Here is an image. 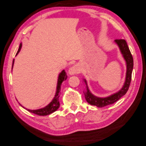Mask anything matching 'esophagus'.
<instances>
[{"label":"esophagus","mask_w":146,"mask_h":146,"mask_svg":"<svg viewBox=\"0 0 146 146\" xmlns=\"http://www.w3.org/2000/svg\"><path fill=\"white\" fill-rule=\"evenodd\" d=\"M78 73H80V68H79L78 66L76 65L72 66V67L68 70V74L71 76L74 75Z\"/></svg>","instance_id":"obj_1"}]
</instances>
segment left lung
I'll return each instance as SVG.
<instances>
[{"mask_svg":"<svg viewBox=\"0 0 146 146\" xmlns=\"http://www.w3.org/2000/svg\"><path fill=\"white\" fill-rule=\"evenodd\" d=\"M115 43L118 45L120 49V52L123 57L126 63V74L125 82L123 83V87L118 92L109 96L107 97H98L92 94L90 91L88 87L87 81L85 79H83V82L86 85V91L84 92L85 97L87 101L89 104L92 106H97L98 107H103L109 105L113 104L114 103L120 100L123 96L126 94L129 87L130 83L131 81V75L133 69V58L131 54L129 48L127 46V42L124 39H116L114 40Z\"/></svg>","mask_w":146,"mask_h":146,"instance_id":"obj_1","label":"left lung"}]
</instances>
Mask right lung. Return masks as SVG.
<instances>
[{"label":"right lung","mask_w":146,"mask_h":146,"mask_svg":"<svg viewBox=\"0 0 146 146\" xmlns=\"http://www.w3.org/2000/svg\"><path fill=\"white\" fill-rule=\"evenodd\" d=\"M21 48H22V43H21L20 45H19L18 51H17V52L16 56L19 53ZM13 64H14V59L13 60L12 68L13 66ZM66 78H67V75H66V74L65 72V71H64V70H63L60 73H59V74L58 76L57 87H56V94H55L53 100H52V102L50 103L48 105H47L46 106H45L44 107H43V108L36 109V110H30V109L25 108V107L21 106L20 104H20L21 106H22L23 108L26 109L27 111L30 112V113L37 114V115H39V116H46V115H48V114L53 113L54 112L56 111L58 109V108L59 107V106H60V104H59V94H60L61 85L63 81L66 80Z\"/></svg>","instance_id":"add662e5"}]
</instances>
